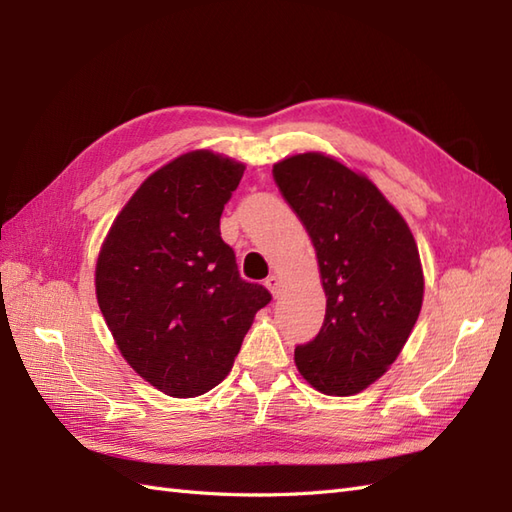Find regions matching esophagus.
Returning a JSON list of instances; mask_svg holds the SVG:
<instances>
[{
	"label": "esophagus",
	"mask_w": 512,
	"mask_h": 512,
	"mask_svg": "<svg viewBox=\"0 0 512 512\" xmlns=\"http://www.w3.org/2000/svg\"><path fill=\"white\" fill-rule=\"evenodd\" d=\"M266 288L273 292V297H277L279 292H281V279L277 277V275H270L268 279H266Z\"/></svg>",
	"instance_id": "obj_1"
}]
</instances>
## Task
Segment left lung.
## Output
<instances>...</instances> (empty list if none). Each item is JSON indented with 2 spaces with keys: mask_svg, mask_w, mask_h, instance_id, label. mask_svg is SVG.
Wrapping results in <instances>:
<instances>
[{
  "mask_svg": "<svg viewBox=\"0 0 512 512\" xmlns=\"http://www.w3.org/2000/svg\"><path fill=\"white\" fill-rule=\"evenodd\" d=\"M279 191L306 226L328 297L299 374L325 396H354L383 376L418 321L424 275L405 217L363 173L321 151L279 160Z\"/></svg>",
  "mask_w": 512,
  "mask_h": 512,
  "instance_id": "left-lung-1",
  "label": "left lung"
}]
</instances>
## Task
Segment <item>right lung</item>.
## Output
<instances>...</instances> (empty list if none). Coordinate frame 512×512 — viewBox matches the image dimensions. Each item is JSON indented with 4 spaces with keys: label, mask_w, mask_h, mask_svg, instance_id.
<instances>
[{
    "label": "right lung",
    "mask_w": 512,
    "mask_h": 512,
    "mask_svg": "<svg viewBox=\"0 0 512 512\" xmlns=\"http://www.w3.org/2000/svg\"><path fill=\"white\" fill-rule=\"evenodd\" d=\"M246 165L209 149L151 173L96 259V301L134 372L173 398L220 385L257 310L273 299L239 277L220 217Z\"/></svg>",
    "instance_id": "add662e5"
}]
</instances>
